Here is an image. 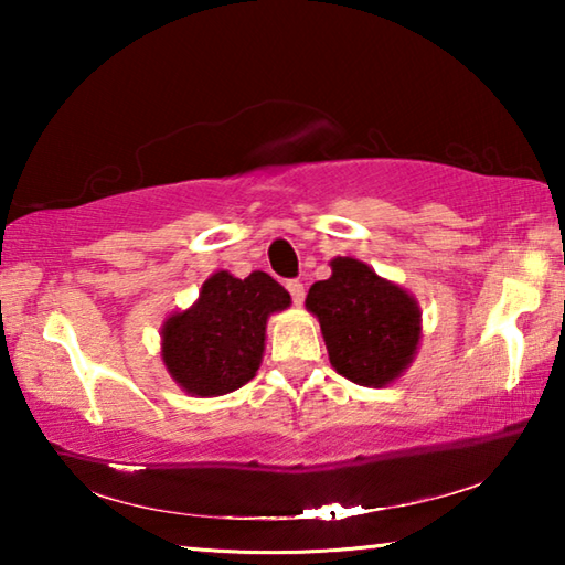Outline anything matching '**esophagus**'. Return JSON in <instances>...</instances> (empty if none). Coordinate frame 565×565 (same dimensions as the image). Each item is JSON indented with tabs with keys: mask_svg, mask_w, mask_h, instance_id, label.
Here are the masks:
<instances>
[{
	"mask_svg": "<svg viewBox=\"0 0 565 565\" xmlns=\"http://www.w3.org/2000/svg\"><path fill=\"white\" fill-rule=\"evenodd\" d=\"M286 289H289L294 303H303V296H306V291H303V284H301V281H296V279L286 281Z\"/></svg>",
	"mask_w": 565,
	"mask_h": 565,
	"instance_id": "34e87169",
	"label": "esophagus"
}]
</instances>
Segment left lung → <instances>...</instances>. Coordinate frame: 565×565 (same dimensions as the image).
Here are the masks:
<instances>
[{
	"label": "left lung",
	"mask_w": 565,
	"mask_h": 565,
	"mask_svg": "<svg viewBox=\"0 0 565 565\" xmlns=\"http://www.w3.org/2000/svg\"><path fill=\"white\" fill-rule=\"evenodd\" d=\"M317 313L331 366L361 386H386L414 359L420 339V311L396 284L366 264L339 256L331 276L306 296Z\"/></svg>",
	"instance_id": "1"
}]
</instances>
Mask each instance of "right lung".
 <instances>
[{"instance_id": "right-lung-1", "label": "right lung", "mask_w": 565, "mask_h": 565, "mask_svg": "<svg viewBox=\"0 0 565 565\" xmlns=\"http://www.w3.org/2000/svg\"><path fill=\"white\" fill-rule=\"evenodd\" d=\"M289 303V291L264 271L246 279L214 274L204 281L199 301L164 323L161 356L169 374L194 396L242 388L259 371L266 319Z\"/></svg>"}]
</instances>
